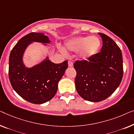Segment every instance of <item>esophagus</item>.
I'll list each match as a JSON object with an SVG mask.
<instances>
[{"instance_id":"34e87169","label":"esophagus","mask_w":134,"mask_h":134,"mask_svg":"<svg viewBox=\"0 0 134 134\" xmlns=\"http://www.w3.org/2000/svg\"><path fill=\"white\" fill-rule=\"evenodd\" d=\"M68 65H69V67H73V63L71 61H69V62H68Z\"/></svg>"}]
</instances>
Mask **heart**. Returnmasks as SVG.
I'll return each instance as SVG.
<instances>
[{
	"mask_svg": "<svg viewBox=\"0 0 134 134\" xmlns=\"http://www.w3.org/2000/svg\"><path fill=\"white\" fill-rule=\"evenodd\" d=\"M101 46L98 37L92 36H80L70 39L65 44V48L69 52H79L82 59H87L95 55Z\"/></svg>",
	"mask_w": 134,
	"mask_h": 134,
	"instance_id": "1",
	"label": "heart"
}]
</instances>
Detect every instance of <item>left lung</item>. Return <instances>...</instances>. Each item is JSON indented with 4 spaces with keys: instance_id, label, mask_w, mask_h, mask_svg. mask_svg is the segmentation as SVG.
I'll use <instances>...</instances> for the list:
<instances>
[{
    "instance_id": "left-lung-1",
    "label": "left lung",
    "mask_w": 134,
    "mask_h": 134,
    "mask_svg": "<svg viewBox=\"0 0 134 134\" xmlns=\"http://www.w3.org/2000/svg\"><path fill=\"white\" fill-rule=\"evenodd\" d=\"M103 40L101 52L87 60L76 61V89L82 98L92 102L104 100L121 83L123 75L121 49L108 36L98 33Z\"/></svg>"
}]
</instances>
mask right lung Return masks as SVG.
<instances>
[{
  "mask_svg": "<svg viewBox=\"0 0 134 134\" xmlns=\"http://www.w3.org/2000/svg\"><path fill=\"white\" fill-rule=\"evenodd\" d=\"M33 42L48 44L50 41L41 33L33 32L22 37L10 53L8 75L13 89L19 95L30 103L40 104L55 95L58 82L68 67V62L54 64L47 57L33 67H25L22 60L24 53Z\"/></svg>",
  "mask_w": 134,
  "mask_h": 134,
  "instance_id": "right-lung-1",
  "label": "right lung"
}]
</instances>
